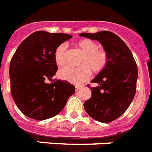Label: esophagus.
Wrapping results in <instances>:
<instances>
[{"mask_svg":"<svg viewBox=\"0 0 152 152\" xmlns=\"http://www.w3.org/2000/svg\"><path fill=\"white\" fill-rule=\"evenodd\" d=\"M80 89V87H79V86H76V91H79Z\"/></svg>","mask_w":152,"mask_h":152,"instance_id":"1","label":"esophagus"}]
</instances>
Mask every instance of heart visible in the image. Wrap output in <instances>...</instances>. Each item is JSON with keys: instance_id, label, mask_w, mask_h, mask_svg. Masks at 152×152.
<instances>
[{"instance_id": "b5f03b06", "label": "heart", "mask_w": 152, "mask_h": 152, "mask_svg": "<svg viewBox=\"0 0 152 152\" xmlns=\"http://www.w3.org/2000/svg\"><path fill=\"white\" fill-rule=\"evenodd\" d=\"M76 45L85 54L79 64L80 67H65L59 71V76L70 83L80 85L90 77L91 72L96 74L104 70L109 61V54L104 48H99L97 42L92 39H82ZM54 58L58 66H64L67 63V43L63 42L56 48Z\"/></svg>"}]
</instances>
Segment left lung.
<instances>
[{
  "label": "left lung",
  "mask_w": 152,
  "mask_h": 152,
  "mask_svg": "<svg viewBox=\"0 0 152 152\" xmlns=\"http://www.w3.org/2000/svg\"><path fill=\"white\" fill-rule=\"evenodd\" d=\"M100 42L109 54V61L92 80V96L84 103L92 118L103 123L114 121L130 106L136 93L138 67L131 51L123 40L110 31L80 34Z\"/></svg>",
  "instance_id": "left-lung-1"
}]
</instances>
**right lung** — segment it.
Instances as JSON below:
<instances>
[{"label":"right lung","mask_w":152,"mask_h":152,"mask_svg":"<svg viewBox=\"0 0 152 152\" xmlns=\"http://www.w3.org/2000/svg\"><path fill=\"white\" fill-rule=\"evenodd\" d=\"M71 38L67 34L36 31L13 54L10 64L11 95L28 118L42 121L56 116L76 92L69 82L52 80L58 69L55 50Z\"/></svg>","instance_id":"obj_1"}]
</instances>
